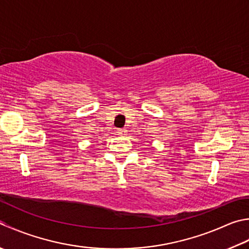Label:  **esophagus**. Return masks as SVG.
<instances>
[{
    "label": "esophagus",
    "instance_id": "1",
    "mask_svg": "<svg viewBox=\"0 0 249 249\" xmlns=\"http://www.w3.org/2000/svg\"><path fill=\"white\" fill-rule=\"evenodd\" d=\"M115 133L118 134V135L123 136V135H125L126 133H127V129H125V128H116V131H115Z\"/></svg>",
    "mask_w": 249,
    "mask_h": 249
}]
</instances>
